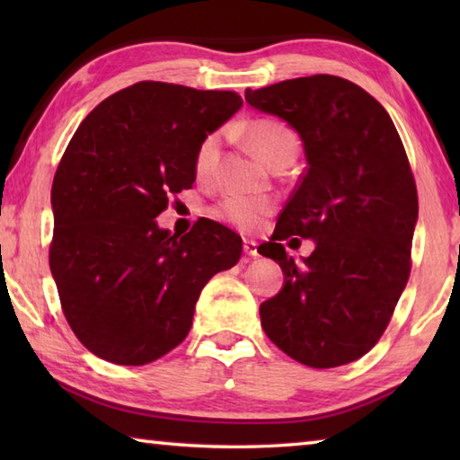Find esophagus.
I'll list each match as a JSON object with an SVG mask.
<instances>
[{
	"label": "esophagus",
	"instance_id": "obj_1",
	"mask_svg": "<svg viewBox=\"0 0 460 460\" xmlns=\"http://www.w3.org/2000/svg\"><path fill=\"white\" fill-rule=\"evenodd\" d=\"M243 252H245V255L247 258H258V243H255L253 239H245L243 241Z\"/></svg>",
	"mask_w": 460,
	"mask_h": 460
}]
</instances>
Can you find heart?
Here are the masks:
<instances>
[{
    "label": "heart",
    "instance_id": "b5f03b06",
    "mask_svg": "<svg viewBox=\"0 0 460 460\" xmlns=\"http://www.w3.org/2000/svg\"><path fill=\"white\" fill-rule=\"evenodd\" d=\"M241 136L270 166L298 152V137L286 123L278 119H252L241 126ZM221 166V136L211 134L202 139L194 155V172L199 181H211ZM271 211V202L263 197L233 192L211 208L215 219L227 221L239 229H253Z\"/></svg>",
    "mask_w": 460,
    "mask_h": 460
}]
</instances>
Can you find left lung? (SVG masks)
Here are the masks:
<instances>
[{
    "mask_svg": "<svg viewBox=\"0 0 460 460\" xmlns=\"http://www.w3.org/2000/svg\"><path fill=\"white\" fill-rule=\"evenodd\" d=\"M245 101L290 123L308 162L258 249L286 276L261 302L263 331L308 367L351 363L376 347L410 278L418 192L398 129L377 99L332 75L247 89ZM292 234L317 243L302 262L277 243Z\"/></svg>",
    "mask_w": 460,
    "mask_h": 460,
    "instance_id": "obj_1",
    "label": "left lung"
}]
</instances>
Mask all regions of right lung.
Wrapping results in <instances>:
<instances>
[{"instance_id": "add662e5", "label": "right lung", "mask_w": 460, "mask_h": 460, "mask_svg": "<svg viewBox=\"0 0 460 460\" xmlns=\"http://www.w3.org/2000/svg\"><path fill=\"white\" fill-rule=\"evenodd\" d=\"M243 101L142 81L93 109L52 182L50 271L66 323L118 365H146L186 339L200 290L241 258V237L202 219L170 235L154 219L192 189L194 155Z\"/></svg>"}]
</instances>
